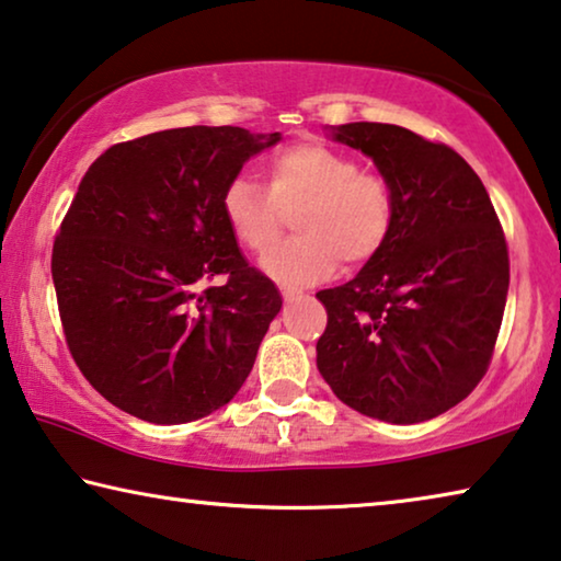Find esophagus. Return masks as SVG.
<instances>
[{
  "instance_id": "obj_1",
  "label": "esophagus",
  "mask_w": 561,
  "mask_h": 561,
  "mask_svg": "<svg viewBox=\"0 0 561 561\" xmlns=\"http://www.w3.org/2000/svg\"><path fill=\"white\" fill-rule=\"evenodd\" d=\"M282 297L284 302H295V299H302L305 295L299 289H291V287H282Z\"/></svg>"
}]
</instances>
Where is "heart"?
Wrapping results in <instances>:
<instances>
[{
    "mask_svg": "<svg viewBox=\"0 0 561 561\" xmlns=\"http://www.w3.org/2000/svg\"><path fill=\"white\" fill-rule=\"evenodd\" d=\"M266 188L237 175L221 194V211L252 254L277 244L287 214L299 237L264 259V272L284 284H314L337 272L340 259L360 266L380 254L396 221V191L386 175L363 171L357 158L322 144L274 150L264 163Z\"/></svg>",
    "mask_w": 561,
    "mask_h": 561,
    "instance_id": "obj_1",
    "label": "heart"
}]
</instances>
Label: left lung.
<instances>
[{
  "label": "left lung",
  "mask_w": 561,
  "mask_h": 561,
  "mask_svg": "<svg viewBox=\"0 0 561 561\" xmlns=\"http://www.w3.org/2000/svg\"><path fill=\"white\" fill-rule=\"evenodd\" d=\"M334 140L370 156L396 191L378 256L317 291L328 328L317 367L357 413L431 421L479 386L508 291V247L494 204L454 148L388 123H347Z\"/></svg>",
  "instance_id": "1"
}]
</instances>
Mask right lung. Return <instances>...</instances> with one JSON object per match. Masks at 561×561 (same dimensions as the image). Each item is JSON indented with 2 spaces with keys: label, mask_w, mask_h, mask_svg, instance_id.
Returning <instances> with one entry per match:
<instances>
[{
  "label": "right lung",
  "mask_w": 561,
  "mask_h": 561,
  "mask_svg": "<svg viewBox=\"0 0 561 561\" xmlns=\"http://www.w3.org/2000/svg\"><path fill=\"white\" fill-rule=\"evenodd\" d=\"M279 140L191 125L125 140L82 175L53 247L65 342L115 408L198 421L244 386L282 297L241 256L221 194ZM216 276L227 283L207 284Z\"/></svg>",
  "instance_id": "right-lung-1"
}]
</instances>
